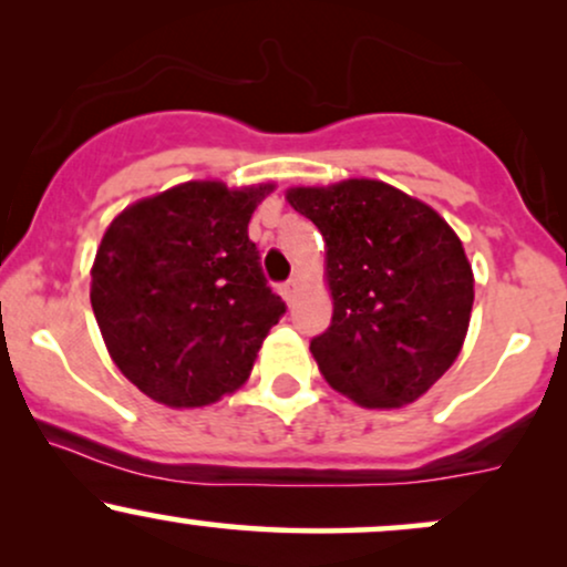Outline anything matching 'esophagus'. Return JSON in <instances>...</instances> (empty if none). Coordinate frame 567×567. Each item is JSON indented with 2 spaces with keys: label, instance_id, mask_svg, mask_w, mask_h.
Here are the masks:
<instances>
[{
  "label": "esophagus",
  "instance_id": "obj_1",
  "mask_svg": "<svg viewBox=\"0 0 567 567\" xmlns=\"http://www.w3.org/2000/svg\"><path fill=\"white\" fill-rule=\"evenodd\" d=\"M279 292H282V298L288 303L296 301V292H298V279H290V282H285L282 288H279Z\"/></svg>",
  "mask_w": 567,
  "mask_h": 567
}]
</instances>
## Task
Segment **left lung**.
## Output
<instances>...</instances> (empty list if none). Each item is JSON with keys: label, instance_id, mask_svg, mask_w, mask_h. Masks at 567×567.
<instances>
[{"label": "left lung", "instance_id": "left-lung-1", "mask_svg": "<svg viewBox=\"0 0 567 567\" xmlns=\"http://www.w3.org/2000/svg\"><path fill=\"white\" fill-rule=\"evenodd\" d=\"M285 199L324 239L333 320L309 347L324 381L360 408L415 402L470 330L474 275L458 234L426 202L373 178L292 186Z\"/></svg>", "mask_w": 567, "mask_h": 567}]
</instances>
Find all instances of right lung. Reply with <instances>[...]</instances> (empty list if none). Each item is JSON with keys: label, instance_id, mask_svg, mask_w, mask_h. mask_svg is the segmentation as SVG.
<instances>
[{"label": "right lung", "instance_id": "right-lung-1", "mask_svg": "<svg viewBox=\"0 0 567 567\" xmlns=\"http://www.w3.org/2000/svg\"><path fill=\"white\" fill-rule=\"evenodd\" d=\"M271 192L186 181L127 205L103 234L90 269L97 328L122 375L159 405L237 392L285 315L247 237Z\"/></svg>", "mask_w": 567, "mask_h": 567}]
</instances>
